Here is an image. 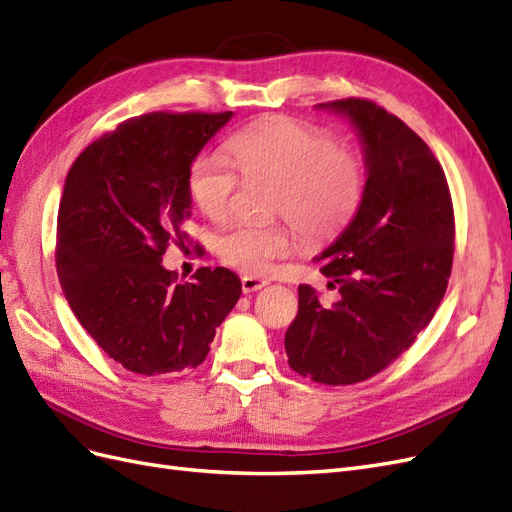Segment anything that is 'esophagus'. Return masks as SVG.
Masks as SVG:
<instances>
[{"label":"esophagus","mask_w":512,"mask_h":512,"mask_svg":"<svg viewBox=\"0 0 512 512\" xmlns=\"http://www.w3.org/2000/svg\"><path fill=\"white\" fill-rule=\"evenodd\" d=\"M269 282L267 280H260V277H252V275H245L241 277V288L245 294L250 292H256V290H262Z\"/></svg>","instance_id":"1"}]
</instances>
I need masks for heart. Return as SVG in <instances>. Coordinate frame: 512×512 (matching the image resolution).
Instances as JSON below:
<instances>
[{
    "instance_id": "heart-1",
    "label": "heart",
    "mask_w": 512,
    "mask_h": 512,
    "mask_svg": "<svg viewBox=\"0 0 512 512\" xmlns=\"http://www.w3.org/2000/svg\"><path fill=\"white\" fill-rule=\"evenodd\" d=\"M228 151L245 177L277 183L271 211L288 218L307 241L335 237L361 205V156L309 123L288 117L254 123L230 138ZM235 163L224 153L205 151L188 170L190 198L213 222L230 215L239 185ZM294 247L297 235L286 224H237L218 243L226 265L254 277L267 275Z\"/></svg>"
}]
</instances>
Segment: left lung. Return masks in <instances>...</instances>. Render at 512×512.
Listing matches in <instances>:
<instances>
[{"mask_svg":"<svg viewBox=\"0 0 512 512\" xmlns=\"http://www.w3.org/2000/svg\"><path fill=\"white\" fill-rule=\"evenodd\" d=\"M316 108L350 121L367 179L350 224L314 258L339 299L322 305L301 284L284 346L297 374L337 386L376 376L427 327L451 277L455 218L440 162L399 117L361 98Z\"/></svg>","mask_w":512,"mask_h":512,"instance_id":"obj_1","label":"left lung"}]
</instances>
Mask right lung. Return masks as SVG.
<instances>
[{
    "label": "right lung",
    "mask_w": 512,
    "mask_h": 512,
    "mask_svg": "<svg viewBox=\"0 0 512 512\" xmlns=\"http://www.w3.org/2000/svg\"><path fill=\"white\" fill-rule=\"evenodd\" d=\"M232 113H149L91 143L64 183L57 275L91 339L134 374L198 367L215 329L241 297V280L203 267L177 284L162 267L192 215L188 170Z\"/></svg>",
    "instance_id": "obj_1"
}]
</instances>
